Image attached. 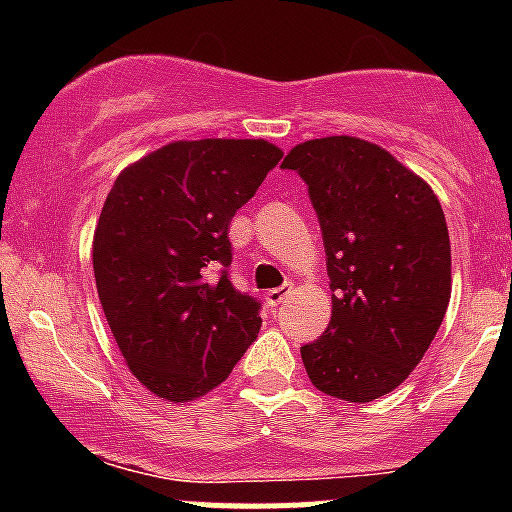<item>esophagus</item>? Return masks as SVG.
Returning <instances> with one entry per match:
<instances>
[{
    "label": "esophagus",
    "mask_w": 512,
    "mask_h": 512,
    "mask_svg": "<svg viewBox=\"0 0 512 512\" xmlns=\"http://www.w3.org/2000/svg\"><path fill=\"white\" fill-rule=\"evenodd\" d=\"M289 294H292V285H285V287H275V289H270V292L265 294L267 307H277V304L285 302V297H289Z\"/></svg>",
    "instance_id": "obj_1"
}]
</instances>
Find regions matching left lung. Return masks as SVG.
I'll return each mask as SVG.
<instances>
[{
    "label": "left lung",
    "instance_id": "1",
    "mask_svg": "<svg viewBox=\"0 0 512 512\" xmlns=\"http://www.w3.org/2000/svg\"><path fill=\"white\" fill-rule=\"evenodd\" d=\"M322 227L332 319L304 344L309 381L366 404L404 384L431 347L451 299V240L436 193L389 151L354 136L294 146Z\"/></svg>",
    "mask_w": 512,
    "mask_h": 512
}]
</instances>
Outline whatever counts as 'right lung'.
<instances>
[{"label": "right lung", "instance_id": "right-lung-1", "mask_svg": "<svg viewBox=\"0 0 512 512\" xmlns=\"http://www.w3.org/2000/svg\"><path fill=\"white\" fill-rule=\"evenodd\" d=\"M282 151L265 138L173 141L121 170L94 232L98 299L131 374L185 404L230 376L262 327L227 280V227Z\"/></svg>", "mask_w": 512, "mask_h": 512}]
</instances>
